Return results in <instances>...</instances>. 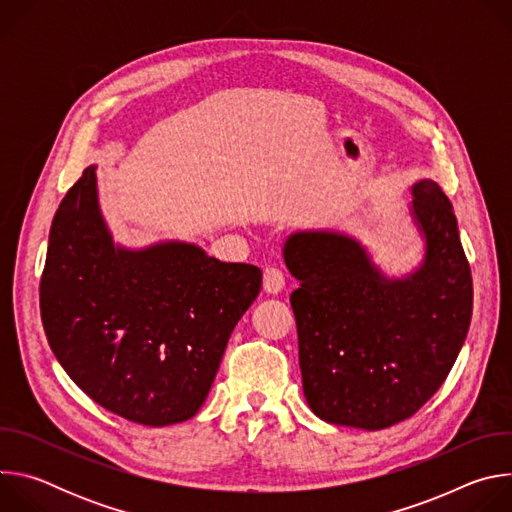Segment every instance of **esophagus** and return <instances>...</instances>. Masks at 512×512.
I'll return each mask as SVG.
<instances>
[{
    "label": "esophagus",
    "instance_id": "1",
    "mask_svg": "<svg viewBox=\"0 0 512 512\" xmlns=\"http://www.w3.org/2000/svg\"><path fill=\"white\" fill-rule=\"evenodd\" d=\"M285 287V277L283 273L277 269V267H267L263 271V289L267 291V294L275 296L279 294V291Z\"/></svg>",
    "mask_w": 512,
    "mask_h": 512
}]
</instances>
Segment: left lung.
<instances>
[{
	"label": "left lung",
	"mask_w": 512,
	"mask_h": 512,
	"mask_svg": "<svg viewBox=\"0 0 512 512\" xmlns=\"http://www.w3.org/2000/svg\"><path fill=\"white\" fill-rule=\"evenodd\" d=\"M411 198L423 257L401 277L342 231H296L283 243L300 281L289 302L304 395L328 423L375 431L411 417L464 346L474 291L452 202L427 178L411 186Z\"/></svg>",
	"instance_id": "8db88e82"
}]
</instances>
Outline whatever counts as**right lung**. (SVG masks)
Returning <instances> with one entry per match:
<instances>
[{
	"label": "right lung",
	"instance_id": "obj_1",
	"mask_svg": "<svg viewBox=\"0 0 512 512\" xmlns=\"http://www.w3.org/2000/svg\"><path fill=\"white\" fill-rule=\"evenodd\" d=\"M261 277L194 243H115L89 166L54 214L40 314L60 367L95 403L162 427L202 407Z\"/></svg>",
	"mask_w": 512,
	"mask_h": 512
}]
</instances>
